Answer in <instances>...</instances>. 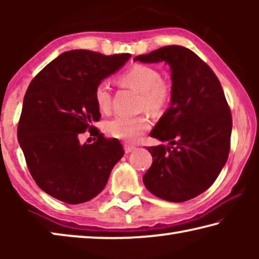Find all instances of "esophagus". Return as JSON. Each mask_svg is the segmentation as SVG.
Returning <instances> with one entry per match:
<instances>
[{"mask_svg": "<svg viewBox=\"0 0 259 259\" xmlns=\"http://www.w3.org/2000/svg\"><path fill=\"white\" fill-rule=\"evenodd\" d=\"M136 150V147L135 146H131V145H124V152L125 153H130V152H133V151H135Z\"/></svg>", "mask_w": 259, "mask_h": 259, "instance_id": "esophagus-1", "label": "esophagus"}]
</instances>
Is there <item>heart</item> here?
I'll list each match as a JSON object with an SVG mask.
<instances>
[{
  "label": "heart",
  "instance_id": "obj_1",
  "mask_svg": "<svg viewBox=\"0 0 259 259\" xmlns=\"http://www.w3.org/2000/svg\"><path fill=\"white\" fill-rule=\"evenodd\" d=\"M122 84L140 94L139 108L157 114L166 107L171 99L172 88L166 78L161 76L156 68L147 65H134L120 76ZM95 100L104 113L112 107V88L109 82H99L95 89ZM151 123L146 116L117 115L107 122L106 133L113 138L135 143L150 129Z\"/></svg>",
  "mask_w": 259,
  "mask_h": 259
}]
</instances>
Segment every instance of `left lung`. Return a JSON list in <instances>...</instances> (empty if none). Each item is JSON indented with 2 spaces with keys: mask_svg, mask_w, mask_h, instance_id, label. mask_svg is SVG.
I'll return each mask as SVG.
<instances>
[{
  "mask_svg": "<svg viewBox=\"0 0 259 259\" xmlns=\"http://www.w3.org/2000/svg\"><path fill=\"white\" fill-rule=\"evenodd\" d=\"M171 68V104L151 136L169 145L148 147L153 163L143 182L152 194L184 202L207 191L229 157L232 115L221 82L187 48L168 46L134 58Z\"/></svg>",
  "mask_w": 259,
  "mask_h": 259,
  "instance_id": "left-lung-1",
  "label": "left lung"
}]
</instances>
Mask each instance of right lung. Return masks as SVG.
I'll return each mask as SVG.
<instances>
[{"label": "right lung", "instance_id": "add662e5", "mask_svg": "<svg viewBox=\"0 0 259 259\" xmlns=\"http://www.w3.org/2000/svg\"><path fill=\"white\" fill-rule=\"evenodd\" d=\"M130 57L66 51L30 82L17 135L33 179L52 198L68 204L94 199L123 156L119 140L93 125L100 119L95 89ZM87 130L98 138L93 144L79 142Z\"/></svg>", "mask_w": 259, "mask_h": 259}]
</instances>
